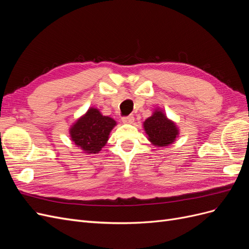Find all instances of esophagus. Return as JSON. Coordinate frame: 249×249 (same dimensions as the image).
<instances>
[{
	"mask_svg": "<svg viewBox=\"0 0 249 249\" xmlns=\"http://www.w3.org/2000/svg\"><path fill=\"white\" fill-rule=\"evenodd\" d=\"M122 120H123V123L125 124H131L134 123V116H132V115L124 116L122 118Z\"/></svg>",
	"mask_w": 249,
	"mask_h": 249,
	"instance_id": "1",
	"label": "esophagus"
}]
</instances>
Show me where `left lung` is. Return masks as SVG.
<instances>
[{"mask_svg": "<svg viewBox=\"0 0 249 249\" xmlns=\"http://www.w3.org/2000/svg\"><path fill=\"white\" fill-rule=\"evenodd\" d=\"M143 127L148 141L156 147H164L172 144L179 135L176 123L169 119L164 111L157 108L143 123Z\"/></svg>", "mask_w": 249, "mask_h": 249, "instance_id": "8db88e82", "label": "left lung"}]
</instances>
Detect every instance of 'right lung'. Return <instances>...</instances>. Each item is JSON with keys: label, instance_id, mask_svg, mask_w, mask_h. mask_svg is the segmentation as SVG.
<instances>
[{"label": "right lung", "instance_id": "add662e5", "mask_svg": "<svg viewBox=\"0 0 249 249\" xmlns=\"http://www.w3.org/2000/svg\"><path fill=\"white\" fill-rule=\"evenodd\" d=\"M115 125L114 119L104 116L99 109L91 107L70 127L71 139L85 154H97L106 145Z\"/></svg>", "mask_w": 249, "mask_h": 249}]
</instances>
